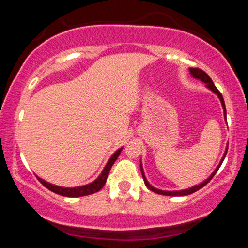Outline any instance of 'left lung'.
<instances>
[{
    "label": "left lung",
    "instance_id": "1",
    "mask_svg": "<svg viewBox=\"0 0 248 248\" xmlns=\"http://www.w3.org/2000/svg\"><path fill=\"white\" fill-rule=\"evenodd\" d=\"M189 71H190V75H191V76L193 77V78H196V79H197V80H199V81L204 82V84H205L206 88H209V90L211 91V92H213L216 95L218 96L219 100H220V102H221V106H223L224 118H225V121H226V107H225V102H224L223 95H221V93L219 92V91L217 90V87L215 86V84H213V81L211 80V78H210V77L207 76L206 73L204 72V71H202V70H199V69H189ZM226 122H227V121H226ZM227 148H229V143H227L226 149H225V153H224L223 157H221V160H220V162H219V164L217 166V168H216V169H215V171H213V172L211 173V175H210L209 177H207V178L205 179V181H203V182H202V183L197 184V186H191V187H187V189H183V190H177V191H168V190H160V189H157V187H154V186H152V184H150L149 182H148L146 175H144L143 167H142V163H140L141 173H142V177H143L144 184H146V186L148 187V189L152 190L153 192L158 193V195H164V196H187V195H191V193L196 192V191H197V190L202 189V187H203V186H205L206 184L209 183L210 181H211L213 176L216 175V172H217L219 168H220L221 163H223L225 156H226V153H227Z\"/></svg>",
    "mask_w": 248,
    "mask_h": 248
}]
</instances>
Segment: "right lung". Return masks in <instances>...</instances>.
I'll return each instance as SVG.
<instances>
[{
    "label": "right lung",
    "mask_w": 248,
    "mask_h": 248,
    "mask_svg": "<svg viewBox=\"0 0 248 248\" xmlns=\"http://www.w3.org/2000/svg\"><path fill=\"white\" fill-rule=\"evenodd\" d=\"M122 149H124V147L119 148V149L116 150V152L113 154L112 156H110V158L108 160L104 169H102L100 175H99L93 182L86 184V186H75V187H64V186H55V184H51V183H49V182L44 181V179L38 177V176H36V177L39 182H41L43 186L46 187V189L51 190V191L57 193V195L65 196V197H81V196L92 195V193L98 192L99 190H101L102 186H105V183H106L107 177H108V173H109L110 168H112L113 164H114L116 158L119 157V155H120Z\"/></svg>",
    "instance_id": "add662e5"
}]
</instances>
